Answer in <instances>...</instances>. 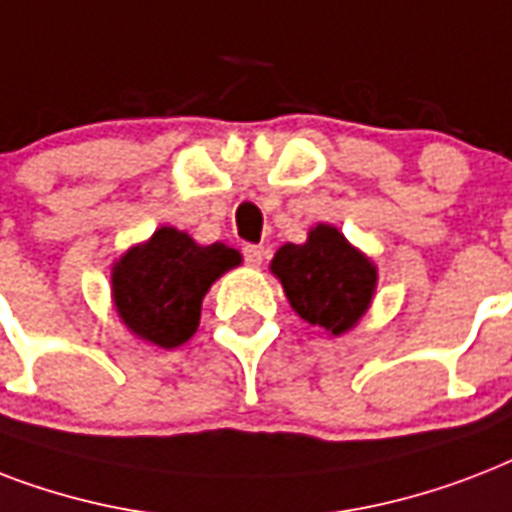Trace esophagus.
I'll use <instances>...</instances> for the list:
<instances>
[{"label": "esophagus", "mask_w": 512, "mask_h": 512, "mask_svg": "<svg viewBox=\"0 0 512 512\" xmlns=\"http://www.w3.org/2000/svg\"><path fill=\"white\" fill-rule=\"evenodd\" d=\"M243 256L251 267H259L261 261H264V256H267V248H264V245H245Z\"/></svg>", "instance_id": "obj_1"}]
</instances>
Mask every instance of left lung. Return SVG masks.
<instances>
[{"instance_id":"left-lung-1","label":"left lung","mask_w":512,"mask_h":512,"mask_svg":"<svg viewBox=\"0 0 512 512\" xmlns=\"http://www.w3.org/2000/svg\"><path fill=\"white\" fill-rule=\"evenodd\" d=\"M293 312L326 334L358 326L376 291V267L331 224L310 229L307 243H285L269 264Z\"/></svg>"}]
</instances>
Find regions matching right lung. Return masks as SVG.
I'll return each mask as SVG.
<instances>
[{"instance_id":"obj_1","label":"right lung","mask_w":512,"mask_h":512,"mask_svg":"<svg viewBox=\"0 0 512 512\" xmlns=\"http://www.w3.org/2000/svg\"><path fill=\"white\" fill-rule=\"evenodd\" d=\"M243 256L224 243L197 245L186 232L160 227L112 269V299L128 331L173 350L200 326L202 299Z\"/></svg>"}]
</instances>
